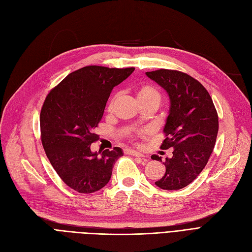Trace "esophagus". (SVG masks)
<instances>
[{"label": "esophagus", "instance_id": "obj_1", "mask_svg": "<svg viewBox=\"0 0 252 252\" xmlns=\"http://www.w3.org/2000/svg\"><path fill=\"white\" fill-rule=\"evenodd\" d=\"M126 155H131V156H134V157H144L143 154H141L140 152H137V151H134V150H131V148H126Z\"/></svg>", "mask_w": 252, "mask_h": 252}]
</instances>
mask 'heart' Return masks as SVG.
Returning <instances> with one entry per match:
<instances>
[{"label":"heart","mask_w":252,"mask_h":252,"mask_svg":"<svg viewBox=\"0 0 252 252\" xmlns=\"http://www.w3.org/2000/svg\"><path fill=\"white\" fill-rule=\"evenodd\" d=\"M137 96L139 100H143V99H151V98H161V95L159 91H158L156 88L150 85H143L137 91Z\"/></svg>","instance_id":"b5f03b06"}]
</instances>
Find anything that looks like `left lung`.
<instances>
[{
    "mask_svg": "<svg viewBox=\"0 0 252 252\" xmlns=\"http://www.w3.org/2000/svg\"><path fill=\"white\" fill-rule=\"evenodd\" d=\"M145 74L167 92L170 100L161 147H173V155L166 158V172L155 184L164 190H180L197 178L210 159L219 127L217 111L207 89L189 74L170 69ZM152 159L162 162L157 155Z\"/></svg>",
    "mask_w": 252,
    "mask_h": 252,
    "instance_id": "left-lung-1",
    "label": "left lung"
}]
</instances>
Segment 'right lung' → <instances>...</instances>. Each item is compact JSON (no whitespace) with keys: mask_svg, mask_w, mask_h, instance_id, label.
Here are the masks:
<instances>
[{"mask_svg":"<svg viewBox=\"0 0 252 252\" xmlns=\"http://www.w3.org/2000/svg\"><path fill=\"white\" fill-rule=\"evenodd\" d=\"M135 70L91 65L69 73L46 96L40 112L41 142L55 171L79 193H93L109 183L112 169L124 155L91 152L98 139L95 128L111 91Z\"/></svg>","mask_w":252,"mask_h":252,"instance_id":"right-lung-1","label":"right lung"}]
</instances>
